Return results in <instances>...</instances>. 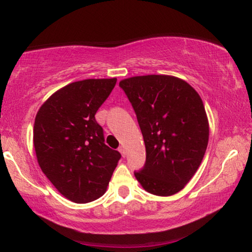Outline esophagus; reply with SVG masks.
<instances>
[{
  "label": "esophagus",
  "mask_w": 252,
  "mask_h": 252,
  "mask_svg": "<svg viewBox=\"0 0 252 252\" xmlns=\"http://www.w3.org/2000/svg\"><path fill=\"white\" fill-rule=\"evenodd\" d=\"M118 150H119V153L123 155V157L126 156V150H125V148H124V147H119Z\"/></svg>",
  "instance_id": "1"
}]
</instances>
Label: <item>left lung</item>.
<instances>
[{"label": "left lung", "mask_w": 252, "mask_h": 252, "mask_svg": "<svg viewBox=\"0 0 252 252\" xmlns=\"http://www.w3.org/2000/svg\"><path fill=\"white\" fill-rule=\"evenodd\" d=\"M136 113L146 164L135 172L144 190L171 196L185 188L204 157L209 120L198 93L166 74L137 75L119 82Z\"/></svg>", "instance_id": "left-lung-1"}]
</instances>
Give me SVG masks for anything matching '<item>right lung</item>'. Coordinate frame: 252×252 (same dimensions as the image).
Returning a JSON list of instances; mask_svg holds the SVG:
<instances>
[{"label":"right lung","instance_id":"1","mask_svg":"<svg viewBox=\"0 0 252 252\" xmlns=\"http://www.w3.org/2000/svg\"><path fill=\"white\" fill-rule=\"evenodd\" d=\"M116 82V78L72 82L55 92L36 113L37 163L55 188L74 203L101 197L122 157L104 143L95 119Z\"/></svg>","mask_w":252,"mask_h":252}]
</instances>
